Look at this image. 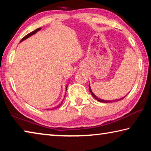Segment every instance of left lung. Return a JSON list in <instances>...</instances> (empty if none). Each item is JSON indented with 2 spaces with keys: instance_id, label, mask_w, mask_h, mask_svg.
Masks as SVG:
<instances>
[{
  "instance_id": "1",
  "label": "left lung",
  "mask_w": 151,
  "mask_h": 151,
  "mask_svg": "<svg viewBox=\"0 0 151 151\" xmlns=\"http://www.w3.org/2000/svg\"><path fill=\"white\" fill-rule=\"evenodd\" d=\"M88 87H89V90H90V92H91V94L92 95H93V96L94 97V99H96V100H97L98 101H99V102H101V103H112V102H116V101H120V100H121V99H122L124 98V97H122V98H121V99H115V100H112V101H106V100H103V99H99V97H97L95 94H94L93 93V91H92V90H91V86H90V85H89V86H88Z\"/></svg>"
}]
</instances>
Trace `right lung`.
<instances>
[{
    "instance_id": "1",
    "label": "right lung",
    "mask_w": 151,
    "mask_h": 151,
    "mask_svg": "<svg viewBox=\"0 0 151 151\" xmlns=\"http://www.w3.org/2000/svg\"><path fill=\"white\" fill-rule=\"evenodd\" d=\"M40 29H41V28H39V29H36L35 30H34V31H32V32H30L29 34H28L27 35L25 36V37H24V38H22V39H21V40H20V42H22V41H23V40H26L27 39H28V38H29L30 37H31L32 35L36 34V33H37L38 31H39V30H40ZM67 86H68V85L66 86V90H67ZM51 110H52V109H51Z\"/></svg>"
}]
</instances>
